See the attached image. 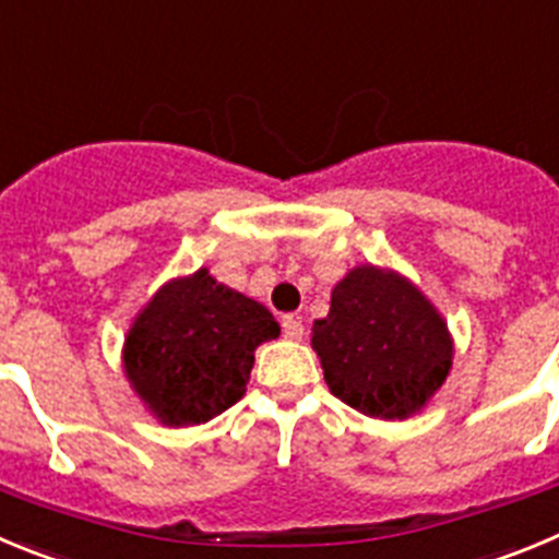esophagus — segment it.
<instances>
[{
  "label": "esophagus",
  "instance_id": "34e87169",
  "mask_svg": "<svg viewBox=\"0 0 559 559\" xmlns=\"http://www.w3.org/2000/svg\"><path fill=\"white\" fill-rule=\"evenodd\" d=\"M281 325H284L286 340H304V320L298 314H286Z\"/></svg>",
  "mask_w": 559,
  "mask_h": 559
}]
</instances>
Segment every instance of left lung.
<instances>
[{
  "instance_id": "left-lung-1",
  "label": "left lung",
  "mask_w": 559,
  "mask_h": 559,
  "mask_svg": "<svg viewBox=\"0 0 559 559\" xmlns=\"http://www.w3.org/2000/svg\"><path fill=\"white\" fill-rule=\"evenodd\" d=\"M325 384L370 417H406L440 390L451 340L429 300L390 270L356 267L331 292V311L314 320Z\"/></svg>"
}]
</instances>
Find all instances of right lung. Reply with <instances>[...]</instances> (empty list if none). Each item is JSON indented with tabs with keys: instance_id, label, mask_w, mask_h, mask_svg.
<instances>
[{
	"instance_id": "obj_1",
	"label": "right lung",
	"mask_w": 559,
	"mask_h": 559,
	"mask_svg": "<svg viewBox=\"0 0 559 559\" xmlns=\"http://www.w3.org/2000/svg\"><path fill=\"white\" fill-rule=\"evenodd\" d=\"M281 325L205 270L167 284L124 340V370L169 426L205 424L245 395L253 350Z\"/></svg>"
}]
</instances>
